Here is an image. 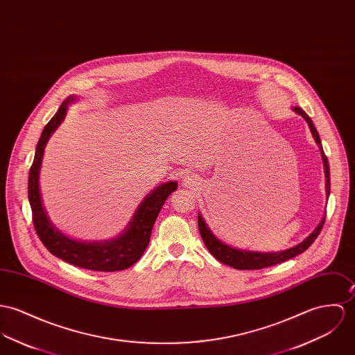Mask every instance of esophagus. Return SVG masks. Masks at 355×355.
Listing matches in <instances>:
<instances>
[{"label":"esophagus","mask_w":355,"mask_h":355,"mask_svg":"<svg viewBox=\"0 0 355 355\" xmlns=\"http://www.w3.org/2000/svg\"><path fill=\"white\" fill-rule=\"evenodd\" d=\"M182 183H183L184 187H187V189H193V187L198 186V179H196V176L193 175V173H187V175L183 176Z\"/></svg>","instance_id":"obj_1"}]
</instances>
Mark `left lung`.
Segmentation results:
<instances>
[{"label":"left lung","instance_id":"left-lung-1","mask_svg":"<svg viewBox=\"0 0 355 355\" xmlns=\"http://www.w3.org/2000/svg\"><path fill=\"white\" fill-rule=\"evenodd\" d=\"M293 111H295L297 114H300L309 125L311 131L318 142V145L322 149V162H324V172H325V189H327V195H329V189H331V182H329V166H328V160L325 153L322 152V141L319 137V132L315 128L312 119L306 115V112L300 108V107H293ZM325 217H322V223L318 225V227L298 245L293 247L291 250L282 251V252H272V254H260V252H250V251H240V250H234L232 247H227L224 243H221L205 224L203 218L200 217V214L198 216V227H199V233L202 236V240L206 245V248L209 250V252L220 260L221 263L227 264L236 270H260V268H266L270 266H275L278 263L286 261L289 259L294 258L300 254H302L305 250H308L312 243L316 240V237L319 236V233L322 232V225H324Z\"/></svg>","mask_w":355,"mask_h":355}]
</instances>
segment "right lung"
Segmentation results:
<instances>
[{"instance_id":"obj_1","label":"right lung","mask_w":355,"mask_h":355,"mask_svg":"<svg viewBox=\"0 0 355 355\" xmlns=\"http://www.w3.org/2000/svg\"><path fill=\"white\" fill-rule=\"evenodd\" d=\"M70 97L62 103L58 112L44 126L37 141L35 157L28 176V199L33 210L35 230L43 245L57 258L92 270V271H119L132 266L145 252L153 225L166 198L178 189V183L169 182L149 193L138 207L128 230L118 239L103 244H87L67 239L60 233L46 216L39 193V171L46 142L51 132L60 126L66 115V105Z\"/></svg>"}]
</instances>
